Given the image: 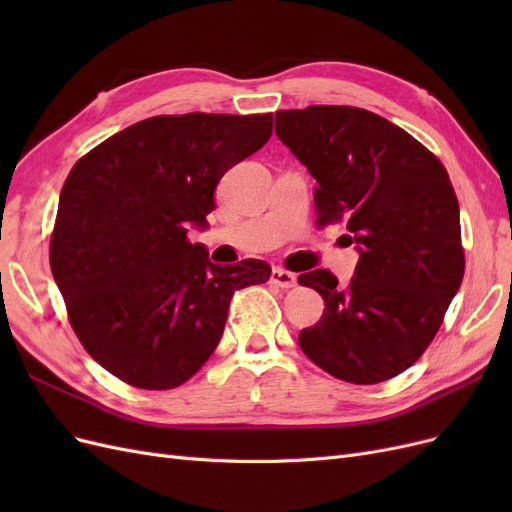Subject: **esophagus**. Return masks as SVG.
Masks as SVG:
<instances>
[{
    "instance_id": "esophagus-1",
    "label": "esophagus",
    "mask_w": 512,
    "mask_h": 512,
    "mask_svg": "<svg viewBox=\"0 0 512 512\" xmlns=\"http://www.w3.org/2000/svg\"><path fill=\"white\" fill-rule=\"evenodd\" d=\"M271 284L280 286V288H284V290L294 288V286H297V275L290 273V271H286V269L275 267V269L271 271Z\"/></svg>"
}]
</instances>
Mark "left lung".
Segmentation results:
<instances>
[{
	"label": "left lung",
	"mask_w": 512,
	"mask_h": 512,
	"mask_svg": "<svg viewBox=\"0 0 512 512\" xmlns=\"http://www.w3.org/2000/svg\"><path fill=\"white\" fill-rule=\"evenodd\" d=\"M275 134L318 183V224L344 222L359 250L344 288L327 269L299 275L324 299L299 346L339 380H389L436 337L466 269L446 168L406 130L356 106L277 111Z\"/></svg>",
	"instance_id": "obj_1"
}]
</instances>
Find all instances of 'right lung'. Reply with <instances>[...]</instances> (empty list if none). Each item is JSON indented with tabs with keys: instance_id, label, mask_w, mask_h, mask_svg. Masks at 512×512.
Masks as SVG:
<instances>
[{
	"instance_id": "1",
	"label": "right lung",
	"mask_w": 512,
	"mask_h": 512,
	"mask_svg": "<svg viewBox=\"0 0 512 512\" xmlns=\"http://www.w3.org/2000/svg\"><path fill=\"white\" fill-rule=\"evenodd\" d=\"M273 132V115H158L74 164L59 194L51 271L85 350L138 389L190 380L218 348L235 290L265 284L247 258L213 265L207 228L228 168Z\"/></svg>"
}]
</instances>
